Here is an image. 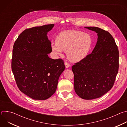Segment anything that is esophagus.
Wrapping results in <instances>:
<instances>
[{
  "label": "esophagus",
  "mask_w": 127,
  "mask_h": 127,
  "mask_svg": "<svg viewBox=\"0 0 127 127\" xmlns=\"http://www.w3.org/2000/svg\"><path fill=\"white\" fill-rule=\"evenodd\" d=\"M65 67H66V68H68L70 66V64H69V63H67V62H65Z\"/></svg>",
  "instance_id": "1"
}]
</instances>
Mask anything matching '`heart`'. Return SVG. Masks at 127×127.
<instances>
[{
	"mask_svg": "<svg viewBox=\"0 0 127 127\" xmlns=\"http://www.w3.org/2000/svg\"><path fill=\"white\" fill-rule=\"evenodd\" d=\"M92 38L89 34L79 31L67 30L60 32L51 47L56 55L61 56L66 51L68 58L77 62L84 59L91 49Z\"/></svg>",
	"mask_w": 127,
	"mask_h": 127,
	"instance_id": "obj_1",
	"label": "heart"
}]
</instances>
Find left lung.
<instances>
[{"mask_svg": "<svg viewBox=\"0 0 127 127\" xmlns=\"http://www.w3.org/2000/svg\"><path fill=\"white\" fill-rule=\"evenodd\" d=\"M84 28L97 33V41L92 53L72 67L74 89L81 98H99L113 86L119 69V50L112 35L95 27Z\"/></svg>", "mask_w": 127, "mask_h": 127, "instance_id": "obj_1", "label": "left lung"}]
</instances>
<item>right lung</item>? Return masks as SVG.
<instances>
[{"label":"right lung","mask_w":127,"mask_h":127,"mask_svg":"<svg viewBox=\"0 0 127 127\" xmlns=\"http://www.w3.org/2000/svg\"><path fill=\"white\" fill-rule=\"evenodd\" d=\"M54 25L27 29L15 41L11 68L21 91L33 99L45 100L55 93L65 66L63 60L53 59L48 32Z\"/></svg>","instance_id":"obj_1"}]
</instances>
